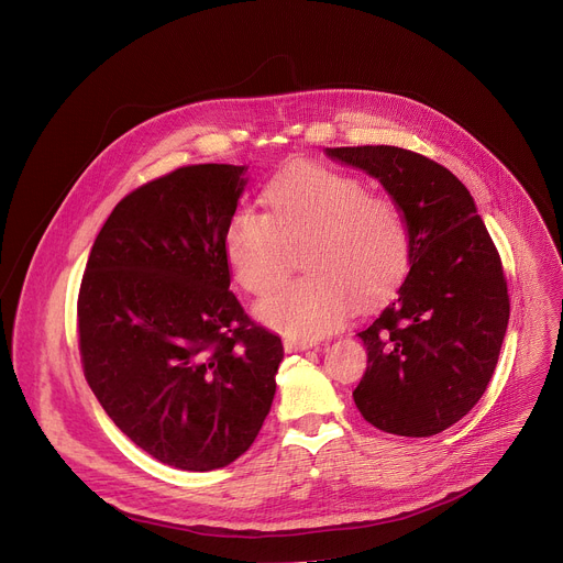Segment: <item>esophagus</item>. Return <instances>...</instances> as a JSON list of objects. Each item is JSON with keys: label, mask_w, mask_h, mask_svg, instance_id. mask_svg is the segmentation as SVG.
Segmentation results:
<instances>
[{"label": "esophagus", "mask_w": 563, "mask_h": 563, "mask_svg": "<svg viewBox=\"0 0 563 563\" xmlns=\"http://www.w3.org/2000/svg\"><path fill=\"white\" fill-rule=\"evenodd\" d=\"M283 346H285V351H306V349H312L314 346V342H310V340H291V338H287L285 342H283Z\"/></svg>", "instance_id": "34e87169"}]
</instances>
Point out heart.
Here are the masks:
<instances>
[{
  "label": "heart",
  "mask_w": 563,
  "mask_h": 563,
  "mask_svg": "<svg viewBox=\"0 0 563 563\" xmlns=\"http://www.w3.org/2000/svg\"><path fill=\"white\" fill-rule=\"evenodd\" d=\"M269 214L242 207L228 223L232 274L255 297L274 291L301 253L306 276L257 306L272 329L314 340L335 331L353 301L386 299L410 262L401 207L369 194L358 177L319 164H297L266 185Z\"/></svg>",
  "instance_id": "heart-1"
}]
</instances>
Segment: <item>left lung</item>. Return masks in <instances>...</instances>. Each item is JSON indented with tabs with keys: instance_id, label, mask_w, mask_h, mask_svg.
I'll list each match as a JSON object with an SVG mask.
<instances>
[{
	"instance_id": "obj_1",
	"label": "left lung",
	"mask_w": 563,
	"mask_h": 563,
	"mask_svg": "<svg viewBox=\"0 0 563 563\" xmlns=\"http://www.w3.org/2000/svg\"><path fill=\"white\" fill-rule=\"evenodd\" d=\"M367 170L401 207L410 272L397 299L358 338L367 369L353 390L376 429L427 438L445 431L486 393L509 323L499 253L459 177L395 145L329 147Z\"/></svg>"
}]
</instances>
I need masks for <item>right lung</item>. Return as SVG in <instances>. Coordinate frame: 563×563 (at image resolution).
Returning <instances> with one entry per match:
<instances>
[{
  "label": "right lung",
  "mask_w": 563,
  "mask_h": 563,
  "mask_svg": "<svg viewBox=\"0 0 563 563\" xmlns=\"http://www.w3.org/2000/svg\"><path fill=\"white\" fill-rule=\"evenodd\" d=\"M246 166L194 164L128 194L77 297L79 356L113 424L157 461L217 470L257 438L283 342L230 289L228 223Z\"/></svg>",
  "instance_id": "1"
}]
</instances>
